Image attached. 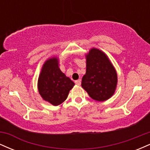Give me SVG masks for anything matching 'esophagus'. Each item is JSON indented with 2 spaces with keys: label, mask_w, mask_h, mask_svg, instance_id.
I'll list each match as a JSON object with an SVG mask.
<instances>
[{
  "label": "esophagus",
  "mask_w": 150,
  "mask_h": 150,
  "mask_svg": "<svg viewBox=\"0 0 150 150\" xmlns=\"http://www.w3.org/2000/svg\"><path fill=\"white\" fill-rule=\"evenodd\" d=\"M75 84H76L77 85H81V80L80 79V80H77L75 81Z\"/></svg>",
  "instance_id": "obj_1"
}]
</instances>
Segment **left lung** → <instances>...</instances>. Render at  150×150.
<instances>
[{"label": "left lung", "instance_id": "obj_1", "mask_svg": "<svg viewBox=\"0 0 150 150\" xmlns=\"http://www.w3.org/2000/svg\"><path fill=\"white\" fill-rule=\"evenodd\" d=\"M86 73L81 85L82 88L94 100H107L114 94L118 82L114 67L108 56L95 48L86 55Z\"/></svg>", "mask_w": 150, "mask_h": 150}]
</instances>
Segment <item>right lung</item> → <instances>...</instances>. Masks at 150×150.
Returning <instances> with one entry per match:
<instances>
[{"label": "right lung", "instance_id": "1", "mask_svg": "<svg viewBox=\"0 0 150 150\" xmlns=\"http://www.w3.org/2000/svg\"><path fill=\"white\" fill-rule=\"evenodd\" d=\"M74 85L73 81L60 70L57 58L46 61L38 79V90L44 100L58 106L67 99Z\"/></svg>", "mask_w": 150, "mask_h": 150}]
</instances>
